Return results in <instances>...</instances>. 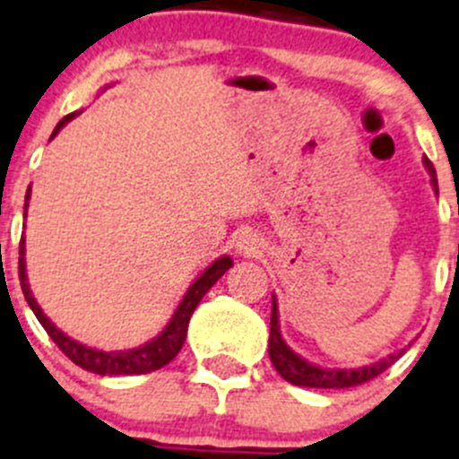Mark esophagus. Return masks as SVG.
Returning a JSON list of instances; mask_svg holds the SVG:
<instances>
[{
	"instance_id": "esophagus-1",
	"label": "esophagus",
	"mask_w": 459,
	"mask_h": 459,
	"mask_svg": "<svg viewBox=\"0 0 459 459\" xmlns=\"http://www.w3.org/2000/svg\"><path fill=\"white\" fill-rule=\"evenodd\" d=\"M238 251L244 255H258L263 251V242L255 233H244L238 239Z\"/></svg>"
}]
</instances>
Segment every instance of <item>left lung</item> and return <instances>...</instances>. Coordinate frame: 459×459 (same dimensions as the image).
Returning a JSON list of instances; mask_svg holds the SVG:
<instances>
[{
	"instance_id": "8db88e82",
	"label": "left lung",
	"mask_w": 459,
	"mask_h": 459,
	"mask_svg": "<svg viewBox=\"0 0 459 459\" xmlns=\"http://www.w3.org/2000/svg\"><path fill=\"white\" fill-rule=\"evenodd\" d=\"M423 165H426L428 174H430V183L435 195H439V187H437V174L435 167L428 158H423ZM405 353V349L396 351V353L387 355V358L378 359L374 365L358 367V369H324V367H316L307 359H303L301 355L294 353L285 342H282L281 326H278V303L276 297H272V328H269V358H272V365L276 367L278 374L288 383L299 385V387H319V389H344V387H355V385H362L367 380L376 378V376L383 374L385 369L396 362L401 355Z\"/></svg>"
}]
</instances>
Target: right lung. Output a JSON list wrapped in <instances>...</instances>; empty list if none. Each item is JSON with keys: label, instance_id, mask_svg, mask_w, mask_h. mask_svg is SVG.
Listing matches in <instances>:
<instances>
[{"label": "right lung", "instance_id": "obj_1", "mask_svg": "<svg viewBox=\"0 0 459 459\" xmlns=\"http://www.w3.org/2000/svg\"><path fill=\"white\" fill-rule=\"evenodd\" d=\"M76 113L67 115L63 117L61 122L56 124L54 133H51V138H54L56 133L61 131L70 119H74ZM29 199H31V187L27 190V204L24 208L29 205ZM233 267V260L229 255H221L217 258L215 263L210 264L195 282H192L190 288H187L186 297L181 299L178 303L177 312L171 315L169 324L162 328L160 335L153 337L152 342L147 344L138 346V349H128V351H100V349H90V346L81 344V342L72 340L67 337L61 328L54 326V321L40 310L38 301L33 299L31 288H29V278H27V260H24V238L20 242V285H22V292L24 299H27L29 307L33 310V315L38 316V321L42 324V328L47 331V335L56 342V346L67 355V358L79 365L81 369L85 371H92V374H100V376H138V374H149V371H156L160 367L169 365L171 359L177 358V353L181 351L183 342H186L187 335V324H190V316L195 312V307L199 306V301L204 299V294L208 292L217 281L226 273V269Z\"/></svg>", "mask_w": 459, "mask_h": 459}]
</instances>
